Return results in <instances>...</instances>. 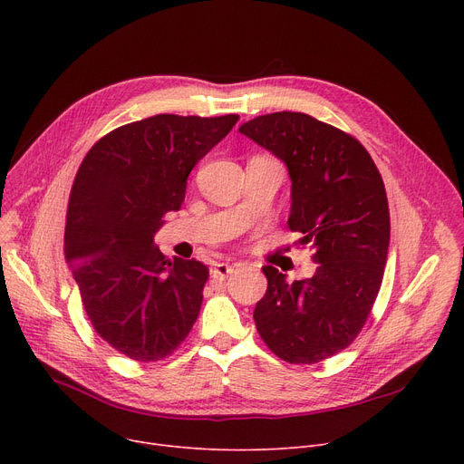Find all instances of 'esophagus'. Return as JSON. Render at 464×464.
I'll use <instances>...</instances> for the list:
<instances>
[{"instance_id":"obj_1","label":"esophagus","mask_w":464,"mask_h":464,"mask_svg":"<svg viewBox=\"0 0 464 464\" xmlns=\"http://www.w3.org/2000/svg\"><path fill=\"white\" fill-rule=\"evenodd\" d=\"M231 271H233V266L229 263H214L210 269V275L216 280H224L227 275H231Z\"/></svg>"}]
</instances>
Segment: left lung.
I'll return each mask as SVG.
<instances>
[{
    "mask_svg": "<svg viewBox=\"0 0 464 464\" xmlns=\"http://www.w3.org/2000/svg\"><path fill=\"white\" fill-rule=\"evenodd\" d=\"M238 131L285 163L289 229L320 263L291 284L263 266L269 285L254 310L257 333L287 362H320L353 343L378 297L389 248L382 175L357 139L303 112L257 116Z\"/></svg>",
    "mask_w": 464,
    "mask_h": 464,
    "instance_id": "1",
    "label": "left lung"
}]
</instances>
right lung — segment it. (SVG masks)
I'll return each mask as SVG.
<instances>
[{"instance_id":"right-lung-1","label":"right lung","mask_w":464,"mask_h":464,"mask_svg":"<svg viewBox=\"0 0 464 464\" xmlns=\"http://www.w3.org/2000/svg\"><path fill=\"white\" fill-rule=\"evenodd\" d=\"M156 114L97 140L72 182L65 259L95 333L140 362L173 353L198 320L207 265L169 259L154 245L184 203L191 169L237 124Z\"/></svg>"}]
</instances>
